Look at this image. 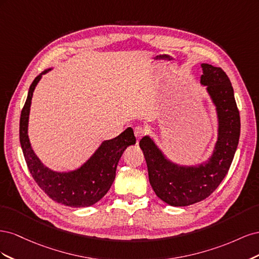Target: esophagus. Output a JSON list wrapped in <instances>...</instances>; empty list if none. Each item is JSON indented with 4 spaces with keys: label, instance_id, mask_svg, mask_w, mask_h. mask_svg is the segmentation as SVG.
I'll list each match as a JSON object with an SVG mask.
<instances>
[{
    "label": "esophagus",
    "instance_id": "34e87169",
    "mask_svg": "<svg viewBox=\"0 0 259 259\" xmlns=\"http://www.w3.org/2000/svg\"><path fill=\"white\" fill-rule=\"evenodd\" d=\"M145 130L142 126H135L134 127V134L136 136L137 139H140L144 135H145Z\"/></svg>",
    "mask_w": 259,
    "mask_h": 259
}]
</instances>
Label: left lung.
<instances>
[{"label": "left lung", "mask_w": 259, "mask_h": 259, "mask_svg": "<svg viewBox=\"0 0 259 259\" xmlns=\"http://www.w3.org/2000/svg\"><path fill=\"white\" fill-rule=\"evenodd\" d=\"M200 83L216 108L217 140L211 155L197 165L169 160L152 137L139 142L147 162L149 182L155 194L171 206H188L206 199L230 168L240 138V114L231 82L222 68L202 64Z\"/></svg>", "instance_id": "1"}]
</instances>
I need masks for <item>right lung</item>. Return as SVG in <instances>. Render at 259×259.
Wrapping results in <instances>:
<instances>
[{
    "mask_svg": "<svg viewBox=\"0 0 259 259\" xmlns=\"http://www.w3.org/2000/svg\"><path fill=\"white\" fill-rule=\"evenodd\" d=\"M51 70H44L30 85L26 104L21 110L19 139L23 156L35 183L52 200L70 207H88L95 204L110 189L120 158L125 149L136 144V138L133 128L127 127L119 136L104 140L91 158L79 168L56 171L45 166L31 147L28 124L35 86L40 82L42 75Z\"/></svg>",
    "mask_w": 259,
    "mask_h": 259,
    "instance_id": "add662e5",
    "label": "right lung"
}]
</instances>
